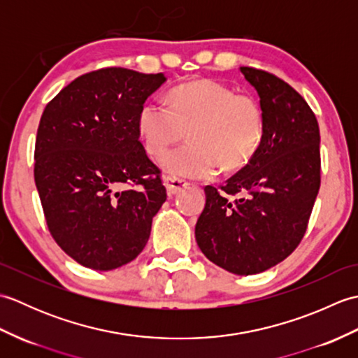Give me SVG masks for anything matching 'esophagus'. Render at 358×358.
<instances>
[{"label": "esophagus", "instance_id": "esophagus-1", "mask_svg": "<svg viewBox=\"0 0 358 358\" xmlns=\"http://www.w3.org/2000/svg\"><path fill=\"white\" fill-rule=\"evenodd\" d=\"M163 181H164V186L167 189V195L169 196H173L175 194H178L180 191H183L185 187L189 186L186 180L178 178V177H172V175H164Z\"/></svg>", "mask_w": 358, "mask_h": 358}]
</instances>
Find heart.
<instances>
[{
	"label": "heart",
	"mask_w": 358,
	"mask_h": 358,
	"mask_svg": "<svg viewBox=\"0 0 358 358\" xmlns=\"http://www.w3.org/2000/svg\"><path fill=\"white\" fill-rule=\"evenodd\" d=\"M144 146L162 154L183 140L189 144L159 157L163 169L173 175L208 178L222 167L238 171L255 155L264 132V118L254 96L235 94L212 80H196L173 87L169 104L150 98L136 118Z\"/></svg>",
	"instance_id": "obj_1"
}]
</instances>
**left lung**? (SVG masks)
<instances>
[{"label":"left lung","mask_w":358,"mask_h":358,"mask_svg":"<svg viewBox=\"0 0 358 358\" xmlns=\"http://www.w3.org/2000/svg\"><path fill=\"white\" fill-rule=\"evenodd\" d=\"M260 96L264 132L255 155L206 204L195 240L212 263L254 275L300 245L320 189V131L308 103L275 75L240 67Z\"/></svg>","instance_id":"1"}]
</instances>
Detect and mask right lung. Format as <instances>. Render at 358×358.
Segmentation results:
<instances>
[{"mask_svg":"<svg viewBox=\"0 0 358 358\" xmlns=\"http://www.w3.org/2000/svg\"><path fill=\"white\" fill-rule=\"evenodd\" d=\"M164 81L163 73L123 67L94 71L43 112L35 185L53 240L86 268L112 271L138 257L166 201L136 124L140 108ZM123 185L139 189L120 192Z\"/></svg>","mask_w":358,"mask_h":358,"instance_id":"1","label":"right lung"}]
</instances>
